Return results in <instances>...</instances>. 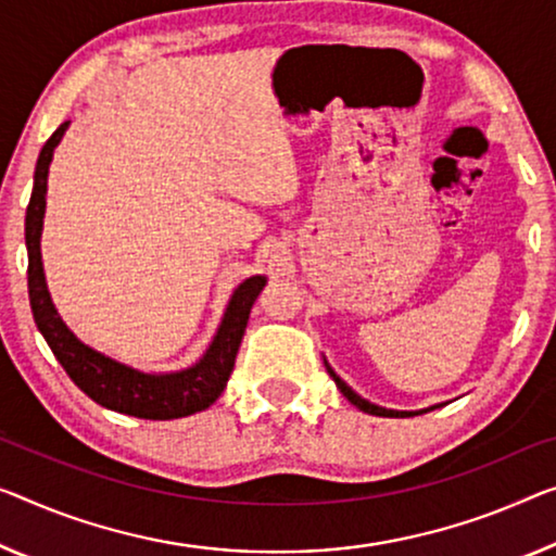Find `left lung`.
<instances>
[{"label":"left lung","mask_w":556,"mask_h":556,"mask_svg":"<svg viewBox=\"0 0 556 556\" xmlns=\"http://www.w3.org/2000/svg\"><path fill=\"white\" fill-rule=\"evenodd\" d=\"M326 367H328L330 378L336 380L338 390L343 392V395H345V397L350 400V403H353L357 409H363V413H367V415H378V417H409V415H422V413H427V409H434V407H427V409H420V413H407V409H386V407H380V405H372V403H367L365 397L357 395V392H355L353 388H348L345 382L338 378L336 370H332V367H330L328 363H326Z\"/></svg>","instance_id":"1"}]
</instances>
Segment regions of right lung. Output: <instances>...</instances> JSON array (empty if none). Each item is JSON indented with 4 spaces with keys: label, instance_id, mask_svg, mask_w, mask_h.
<instances>
[{
    "label": "right lung",
    "instance_id": "1",
    "mask_svg": "<svg viewBox=\"0 0 556 556\" xmlns=\"http://www.w3.org/2000/svg\"><path fill=\"white\" fill-rule=\"evenodd\" d=\"M70 122H64L49 136L45 149L39 153L37 168H34V189L27 206V220H24V238H27L29 255V305L34 313V323L47 345L74 386L99 403L101 407L114 409L122 415H134L141 420H176L216 403L226 382L233 372V363L241 348L245 326H249L251 307L255 298L266 286V276H251L230 295L224 320L213 336V343L195 365L176 372H141L109 357L99 350L84 345L74 332L66 328L62 315L51 303L45 266H41V226H45L47 208V176L54 149L62 141Z\"/></svg>",
    "mask_w": 556,
    "mask_h": 556
}]
</instances>
